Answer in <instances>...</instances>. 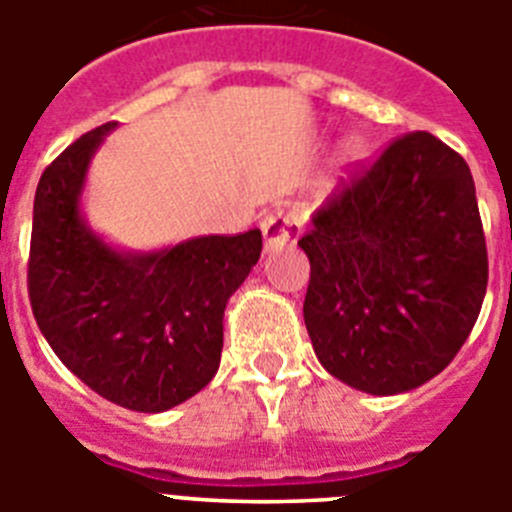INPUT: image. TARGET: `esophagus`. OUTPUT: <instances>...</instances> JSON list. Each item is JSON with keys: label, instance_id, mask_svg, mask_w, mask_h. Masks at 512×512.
<instances>
[{"label": "esophagus", "instance_id": "1", "mask_svg": "<svg viewBox=\"0 0 512 512\" xmlns=\"http://www.w3.org/2000/svg\"><path fill=\"white\" fill-rule=\"evenodd\" d=\"M302 223L300 217L292 210H274L271 215L264 217L261 223V233H264L266 251H282L284 246L297 241Z\"/></svg>", "mask_w": 512, "mask_h": 512}]
</instances>
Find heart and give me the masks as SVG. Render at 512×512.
Returning <instances> with one entry per match:
<instances>
[{
	"mask_svg": "<svg viewBox=\"0 0 512 512\" xmlns=\"http://www.w3.org/2000/svg\"><path fill=\"white\" fill-rule=\"evenodd\" d=\"M346 153H348V158H361V156H364V153H366L364 140H359V138L351 140V143H348V146H346Z\"/></svg>",
	"mask_w": 512,
	"mask_h": 512,
	"instance_id": "1",
	"label": "heart"
}]
</instances>
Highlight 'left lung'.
<instances>
[{
    "mask_svg": "<svg viewBox=\"0 0 512 512\" xmlns=\"http://www.w3.org/2000/svg\"><path fill=\"white\" fill-rule=\"evenodd\" d=\"M297 246L305 315L325 372L369 395L410 392L451 364L487 292L467 161L431 133L397 138L343 182Z\"/></svg>",
    "mask_w": 512,
    "mask_h": 512,
    "instance_id": "left-lung-1",
    "label": "left lung"
}]
</instances>
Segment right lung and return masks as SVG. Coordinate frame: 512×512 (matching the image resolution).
I'll list each match as a JSON object with an SVG mask.
<instances>
[{"label": "right lung", "instance_id": "1", "mask_svg": "<svg viewBox=\"0 0 512 512\" xmlns=\"http://www.w3.org/2000/svg\"><path fill=\"white\" fill-rule=\"evenodd\" d=\"M117 122L74 140L43 171L27 292L58 359L104 400L164 413L210 384L230 295L261 256V230L120 251L81 215L92 156Z\"/></svg>", "mask_w": 512, "mask_h": 512}]
</instances>
